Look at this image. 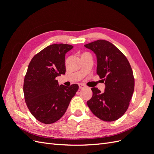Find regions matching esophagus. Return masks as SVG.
Wrapping results in <instances>:
<instances>
[{
    "label": "esophagus",
    "mask_w": 154,
    "mask_h": 154,
    "mask_svg": "<svg viewBox=\"0 0 154 154\" xmlns=\"http://www.w3.org/2000/svg\"><path fill=\"white\" fill-rule=\"evenodd\" d=\"M85 86L84 84H82V83H80V84H79V88H80V89H82V88H85Z\"/></svg>",
    "instance_id": "esophagus-1"
}]
</instances>
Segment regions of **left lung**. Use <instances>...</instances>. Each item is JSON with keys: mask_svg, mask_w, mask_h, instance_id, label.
<instances>
[{"mask_svg": "<svg viewBox=\"0 0 154 154\" xmlns=\"http://www.w3.org/2000/svg\"><path fill=\"white\" fill-rule=\"evenodd\" d=\"M97 57V74L103 78L105 88L101 92L92 87V96L87 102L96 117L105 122L120 118L128 108L134 90V77L130 64L118 48L105 40L84 45Z\"/></svg>", "mask_w": 154, "mask_h": 154, "instance_id": "1", "label": "left lung"}]
</instances>
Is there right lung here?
<instances>
[{"instance_id":"1","label":"right lung","mask_w":154,"mask_h":154,"mask_svg":"<svg viewBox=\"0 0 154 154\" xmlns=\"http://www.w3.org/2000/svg\"><path fill=\"white\" fill-rule=\"evenodd\" d=\"M73 46L50 45L35 54L27 68L23 91L30 112L40 122L51 124L66 112L78 89L77 84L59 86L56 77L65 74V56Z\"/></svg>"}]
</instances>
